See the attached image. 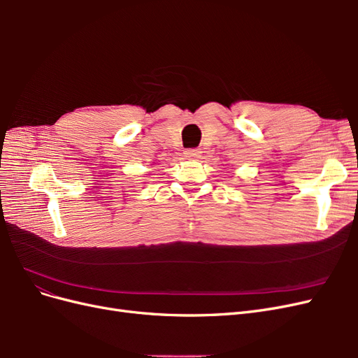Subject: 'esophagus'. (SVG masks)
I'll list each match as a JSON object with an SVG mask.
<instances>
[{
	"label": "esophagus",
	"instance_id": "1",
	"mask_svg": "<svg viewBox=\"0 0 358 358\" xmlns=\"http://www.w3.org/2000/svg\"><path fill=\"white\" fill-rule=\"evenodd\" d=\"M201 154L200 149H187L185 150V157L187 158H199Z\"/></svg>",
	"mask_w": 358,
	"mask_h": 358
}]
</instances>
